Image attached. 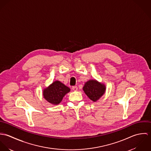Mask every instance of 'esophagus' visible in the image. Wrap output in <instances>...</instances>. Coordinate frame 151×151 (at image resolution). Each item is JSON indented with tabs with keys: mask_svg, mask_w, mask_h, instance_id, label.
Returning a JSON list of instances; mask_svg holds the SVG:
<instances>
[{
	"mask_svg": "<svg viewBox=\"0 0 151 151\" xmlns=\"http://www.w3.org/2000/svg\"><path fill=\"white\" fill-rule=\"evenodd\" d=\"M72 89L74 91H76L78 90V87L77 86H73L72 87Z\"/></svg>",
	"mask_w": 151,
	"mask_h": 151,
	"instance_id": "34e87169",
	"label": "esophagus"
}]
</instances>
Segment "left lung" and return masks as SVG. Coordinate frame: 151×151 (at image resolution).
I'll return each instance as SVG.
<instances>
[{"instance_id": "1", "label": "left lung", "mask_w": 151, "mask_h": 151, "mask_svg": "<svg viewBox=\"0 0 151 151\" xmlns=\"http://www.w3.org/2000/svg\"><path fill=\"white\" fill-rule=\"evenodd\" d=\"M106 86L96 80H89L84 84L83 89L87 96L93 102L98 101L105 93Z\"/></svg>"}]
</instances>
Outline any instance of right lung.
I'll list each match as a JSON object with an SVG mask.
<instances>
[{"instance_id": "add662e5", "label": "right lung", "mask_w": 151, "mask_h": 151, "mask_svg": "<svg viewBox=\"0 0 151 151\" xmlns=\"http://www.w3.org/2000/svg\"><path fill=\"white\" fill-rule=\"evenodd\" d=\"M70 91V89L65 86L60 81L56 80L50 86L44 88L43 96L49 103L54 105H59L62 101L65 95Z\"/></svg>"}]
</instances>
